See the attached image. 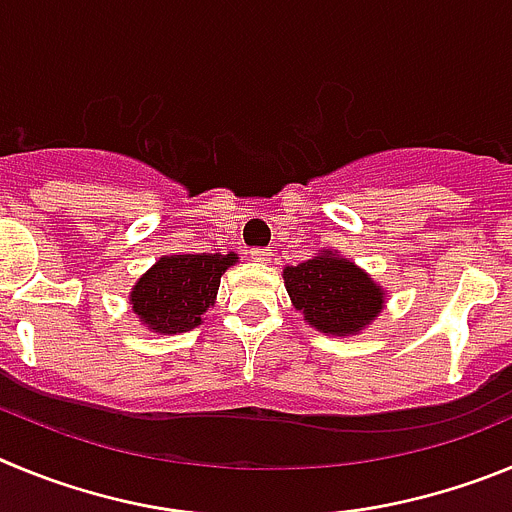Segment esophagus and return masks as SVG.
<instances>
[{
    "label": "esophagus",
    "mask_w": 512,
    "mask_h": 512,
    "mask_svg": "<svg viewBox=\"0 0 512 512\" xmlns=\"http://www.w3.org/2000/svg\"><path fill=\"white\" fill-rule=\"evenodd\" d=\"M252 260H255V262H270V252H267V250H252Z\"/></svg>",
    "instance_id": "esophagus-1"
}]
</instances>
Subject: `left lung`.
<instances>
[{
	"instance_id": "obj_1",
	"label": "left lung",
	"mask_w": 512,
	"mask_h": 512,
	"mask_svg": "<svg viewBox=\"0 0 512 512\" xmlns=\"http://www.w3.org/2000/svg\"><path fill=\"white\" fill-rule=\"evenodd\" d=\"M285 290L303 321L326 336H354L385 308V288L336 250H319L283 270Z\"/></svg>"
}]
</instances>
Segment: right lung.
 I'll return each instance as SVG.
<instances>
[{
    "label": "right lung",
    "mask_w": 512,
    "mask_h": 512,
    "mask_svg": "<svg viewBox=\"0 0 512 512\" xmlns=\"http://www.w3.org/2000/svg\"><path fill=\"white\" fill-rule=\"evenodd\" d=\"M234 252H176L163 255L130 290V303L142 326L173 336L204 324V313L216 303L219 283L237 265Z\"/></svg>",
    "instance_id": "1"
}]
</instances>
